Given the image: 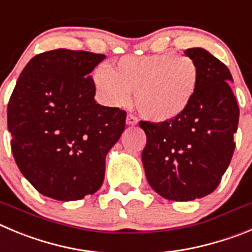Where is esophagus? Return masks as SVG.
Here are the masks:
<instances>
[{
	"label": "esophagus",
	"instance_id": "1",
	"mask_svg": "<svg viewBox=\"0 0 252 252\" xmlns=\"http://www.w3.org/2000/svg\"><path fill=\"white\" fill-rule=\"evenodd\" d=\"M137 123H138V119L134 117V115H131V114L126 115V124H128V126H135Z\"/></svg>",
	"mask_w": 252,
	"mask_h": 252
}]
</instances>
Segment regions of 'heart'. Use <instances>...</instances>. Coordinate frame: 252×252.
I'll return each instance as SVG.
<instances>
[{"instance_id":"obj_1","label":"heart","mask_w":252,"mask_h":252,"mask_svg":"<svg viewBox=\"0 0 252 252\" xmlns=\"http://www.w3.org/2000/svg\"><path fill=\"white\" fill-rule=\"evenodd\" d=\"M199 80L196 61L173 51L126 56L112 70L99 66L94 84L109 105L123 106L134 93L135 108L147 121L163 123L186 112Z\"/></svg>"}]
</instances>
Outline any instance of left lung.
Here are the masks:
<instances>
[{
    "label": "left lung",
    "instance_id": "left-lung-1",
    "mask_svg": "<svg viewBox=\"0 0 252 252\" xmlns=\"http://www.w3.org/2000/svg\"><path fill=\"white\" fill-rule=\"evenodd\" d=\"M199 80L191 104L163 123L139 122L147 135L142 162L154 191L171 201H193L212 193L235 151L240 109L223 63L201 47L187 49Z\"/></svg>",
    "mask_w": 252,
    "mask_h": 252
}]
</instances>
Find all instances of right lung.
Listing matches in <instances>:
<instances>
[{
	"label": "right lung",
	"mask_w": 252,
	"mask_h": 252,
	"mask_svg": "<svg viewBox=\"0 0 252 252\" xmlns=\"http://www.w3.org/2000/svg\"><path fill=\"white\" fill-rule=\"evenodd\" d=\"M105 55L58 49L33 56L7 106L16 164L38 192L58 201L95 193L126 113L95 101L90 72Z\"/></svg>",
	"instance_id": "1"
}]
</instances>
